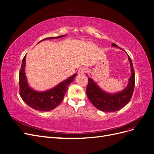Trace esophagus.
Returning a JSON list of instances; mask_svg holds the SVG:
<instances>
[{"mask_svg":"<svg viewBox=\"0 0 154 154\" xmlns=\"http://www.w3.org/2000/svg\"><path fill=\"white\" fill-rule=\"evenodd\" d=\"M87 69L85 67H81V68L79 69V70L78 71V73L79 75H82L85 72H87Z\"/></svg>","mask_w":154,"mask_h":154,"instance_id":"obj_1","label":"esophagus"}]
</instances>
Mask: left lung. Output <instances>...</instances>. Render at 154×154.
I'll return each mask as SVG.
<instances>
[{
	"instance_id": "1",
	"label": "left lung",
	"mask_w": 154,
	"mask_h": 154,
	"mask_svg": "<svg viewBox=\"0 0 154 154\" xmlns=\"http://www.w3.org/2000/svg\"><path fill=\"white\" fill-rule=\"evenodd\" d=\"M112 46L118 47L114 43ZM128 60L130 63L131 76L129 78L128 86L121 92L114 94H107L98 87L93 79L88 78L87 95L91 103L98 109L104 112L117 111L125 106L131 100L134 88L135 76L133 63L130 56H128Z\"/></svg>"
}]
</instances>
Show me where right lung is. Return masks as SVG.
<instances>
[{"instance_id":"obj_1","label":"right lung","mask_w":154,"mask_h":154,"mask_svg":"<svg viewBox=\"0 0 154 154\" xmlns=\"http://www.w3.org/2000/svg\"><path fill=\"white\" fill-rule=\"evenodd\" d=\"M64 36L65 35L59 36L57 37H48L43 39L40 42L48 39L61 38ZM25 59L26 56H24L20 71V95L23 100L33 109L40 111H50L59 106L63 101L64 96L67 90V87L73 82L76 74L73 75L51 90L42 92L36 91L31 88L28 84L25 72H24L26 63Z\"/></svg>"}]
</instances>
